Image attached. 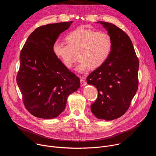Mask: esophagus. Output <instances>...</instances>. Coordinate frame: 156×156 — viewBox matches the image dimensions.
Segmentation results:
<instances>
[{
    "instance_id": "obj_1",
    "label": "esophagus",
    "mask_w": 156,
    "mask_h": 156,
    "mask_svg": "<svg viewBox=\"0 0 156 156\" xmlns=\"http://www.w3.org/2000/svg\"><path fill=\"white\" fill-rule=\"evenodd\" d=\"M80 82H81V86H83V87L87 84V83H86V81H85V80L83 77L80 78Z\"/></svg>"
}]
</instances>
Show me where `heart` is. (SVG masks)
Here are the masks:
<instances>
[{"instance_id": "1", "label": "heart", "mask_w": 156, "mask_h": 156, "mask_svg": "<svg viewBox=\"0 0 156 156\" xmlns=\"http://www.w3.org/2000/svg\"><path fill=\"white\" fill-rule=\"evenodd\" d=\"M68 45L60 40L55 41L52 51L55 57L67 69H71L74 62V53L79 51L80 60L76 70L83 73L101 66L108 59L112 49L110 36L105 32L80 27L66 37Z\"/></svg>"}]
</instances>
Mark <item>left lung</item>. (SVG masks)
Here are the masks:
<instances>
[{
    "label": "left lung",
    "mask_w": 156,
    "mask_h": 156,
    "mask_svg": "<svg viewBox=\"0 0 156 156\" xmlns=\"http://www.w3.org/2000/svg\"><path fill=\"white\" fill-rule=\"evenodd\" d=\"M97 23L107 31L112 49L107 61L86 81L98 91L91 106L92 113L99 119L112 120L126 112L138 90L139 60L130 38L123 30L107 22Z\"/></svg>",
    "instance_id": "8db88e82"
}]
</instances>
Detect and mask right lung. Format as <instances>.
Here are the masks:
<instances>
[{
    "mask_svg": "<svg viewBox=\"0 0 156 156\" xmlns=\"http://www.w3.org/2000/svg\"><path fill=\"white\" fill-rule=\"evenodd\" d=\"M73 22L38 27L29 36L20 52L16 82L26 108L36 117H58L64 110L69 96L80 86L79 78L52 51L54 42Z\"/></svg>",
    "mask_w": 156,
    "mask_h": 156,
    "instance_id": "right-lung-1",
    "label": "right lung"
}]
</instances>
